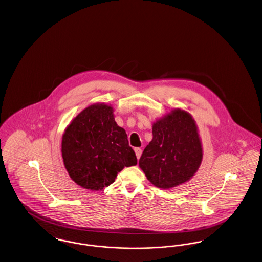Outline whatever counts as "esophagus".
I'll list each match as a JSON object with an SVG mask.
<instances>
[{
	"label": "esophagus",
	"instance_id": "1",
	"mask_svg": "<svg viewBox=\"0 0 262 262\" xmlns=\"http://www.w3.org/2000/svg\"><path fill=\"white\" fill-rule=\"evenodd\" d=\"M135 152H136V155H137V159H139V158H140V156H141L142 150L140 149L139 147H137V148H135Z\"/></svg>",
	"mask_w": 262,
	"mask_h": 262
}]
</instances>
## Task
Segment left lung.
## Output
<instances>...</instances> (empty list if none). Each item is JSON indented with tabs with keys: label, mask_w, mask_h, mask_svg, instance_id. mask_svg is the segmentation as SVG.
<instances>
[{
	"label": "left lung",
	"mask_w": 262,
	"mask_h": 262,
	"mask_svg": "<svg viewBox=\"0 0 262 262\" xmlns=\"http://www.w3.org/2000/svg\"><path fill=\"white\" fill-rule=\"evenodd\" d=\"M139 167L155 187L170 188L188 181L200 168L202 148L188 113L176 109L157 121Z\"/></svg>",
	"instance_id": "1"
}]
</instances>
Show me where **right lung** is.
I'll list each match as a JSON object with an SVG mask.
<instances>
[{
  "label": "right lung",
  "instance_id": "right-lung-1",
  "mask_svg": "<svg viewBox=\"0 0 262 262\" xmlns=\"http://www.w3.org/2000/svg\"><path fill=\"white\" fill-rule=\"evenodd\" d=\"M62 155L70 177L91 190L110 186L125 167L137 164L125 129L105 104L91 105L75 117L62 136Z\"/></svg>",
  "mask_w": 262,
  "mask_h": 262
}]
</instances>
